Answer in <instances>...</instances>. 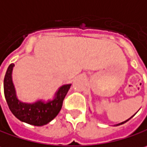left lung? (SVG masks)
Masks as SVG:
<instances>
[{"label":"left lung","mask_w":147,"mask_h":147,"mask_svg":"<svg viewBox=\"0 0 147 147\" xmlns=\"http://www.w3.org/2000/svg\"><path fill=\"white\" fill-rule=\"evenodd\" d=\"M132 117H133V116H132ZM131 118H129V119H128V120H126V121H123V122H121V123H119V124H117V125H122V124H124V123H125V122H126V121H129V120H130V119H131Z\"/></svg>","instance_id":"obj_1"}]
</instances>
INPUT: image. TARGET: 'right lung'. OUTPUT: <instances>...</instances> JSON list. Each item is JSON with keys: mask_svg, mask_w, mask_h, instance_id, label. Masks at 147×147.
Listing matches in <instances>:
<instances>
[{"mask_svg": "<svg viewBox=\"0 0 147 147\" xmlns=\"http://www.w3.org/2000/svg\"><path fill=\"white\" fill-rule=\"evenodd\" d=\"M14 64L8 66L4 78V94L7 105L15 117L30 125L41 126L52 121L60 112L63 100L71 87V84L59 88L52 100L44 102L41 100L34 103H25L17 99L12 82Z\"/></svg>", "mask_w": 147, "mask_h": 147, "instance_id": "obj_1", "label": "right lung"}]
</instances>
